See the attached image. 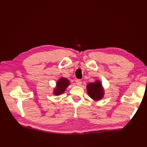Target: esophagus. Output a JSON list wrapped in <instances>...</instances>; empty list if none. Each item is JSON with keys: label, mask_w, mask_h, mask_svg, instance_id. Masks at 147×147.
I'll return each mask as SVG.
<instances>
[{"label": "esophagus", "mask_w": 147, "mask_h": 147, "mask_svg": "<svg viewBox=\"0 0 147 147\" xmlns=\"http://www.w3.org/2000/svg\"><path fill=\"white\" fill-rule=\"evenodd\" d=\"M82 83V82L81 80H78L76 81V84L77 86H81Z\"/></svg>", "instance_id": "esophagus-1"}]
</instances>
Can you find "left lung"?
<instances>
[{
  "label": "left lung",
  "instance_id": "8db88e82",
  "mask_svg": "<svg viewBox=\"0 0 147 147\" xmlns=\"http://www.w3.org/2000/svg\"><path fill=\"white\" fill-rule=\"evenodd\" d=\"M87 92L91 98L95 101L101 100L104 96V90L100 81L90 83L86 86Z\"/></svg>",
  "mask_w": 147,
  "mask_h": 147
}]
</instances>
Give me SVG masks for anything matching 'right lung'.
I'll use <instances>...</instances> for the list:
<instances>
[{
  "label": "right lung",
  "instance_id": "right-lung-1",
  "mask_svg": "<svg viewBox=\"0 0 147 147\" xmlns=\"http://www.w3.org/2000/svg\"><path fill=\"white\" fill-rule=\"evenodd\" d=\"M70 84V82L68 79L64 77H61L59 80L56 82V88H54L53 94L56 96H59L64 92L66 88Z\"/></svg>",
  "mask_w": 147,
  "mask_h": 147
}]
</instances>
